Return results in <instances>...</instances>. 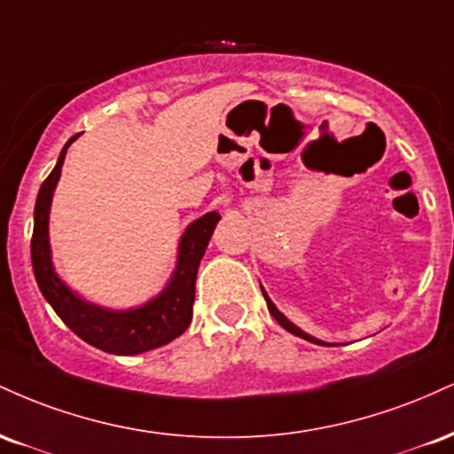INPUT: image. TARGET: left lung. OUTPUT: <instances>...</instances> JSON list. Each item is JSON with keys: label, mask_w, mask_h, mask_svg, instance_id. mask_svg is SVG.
Listing matches in <instances>:
<instances>
[{"label": "left lung", "mask_w": 454, "mask_h": 454, "mask_svg": "<svg viewBox=\"0 0 454 454\" xmlns=\"http://www.w3.org/2000/svg\"><path fill=\"white\" fill-rule=\"evenodd\" d=\"M260 290H262V294H264V301H267V307H269V311H270V316L275 317V320L279 322L281 326L286 328V331L288 333H293V335H296V337H301V340H307V341H311V343H317V346H331V343H325V341H320V340H316V337H311L309 333H305V331H301L299 326L294 325V322H290L288 317H286L284 314H281V311L278 309V307H275V303L273 301L269 299V294H267V290L262 288V286H260Z\"/></svg>", "instance_id": "8db88e82"}]
</instances>
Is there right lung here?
Instances as JSON below:
<instances>
[{
    "mask_svg": "<svg viewBox=\"0 0 454 454\" xmlns=\"http://www.w3.org/2000/svg\"><path fill=\"white\" fill-rule=\"evenodd\" d=\"M78 138L72 137L61 149L53 173L46 176L35 198L34 237H31V264L40 293L55 314L90 346L119 356H132L164 346L176 340L192 322V305L196 294L198 264L205 256L207 245L222 215L217 211L205 213L185 228L176 247V264L168 284L147 303L129 309H108L76 294L57 275L53 252L49 241V215L53 205L57 181L61 176L67 147Z\"/></svg>",
    "mask_w": 454,
    "mask_h": 454,
    "instance_id": "obj_1",
    "label": "right lung"
}]
</instances>
